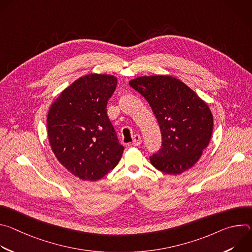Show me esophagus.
Masks as SVG:
<instances>
[{
  "instance_id": "obj_1",
  "label": "esophagus",
  "mask_w": 252,
  "mask_h": 252,
  "mask_svg": "<svg viewBox=\"0 0 252 252\" xmlns=\"http://www.w3.org/2000/svg\"><path fill=\"white\" fill-rule=\"evenodd\" d=\"M141 142V137L139 134H134L133 135V140H132V146L133 147H138Z\"/></svg>"
}]
</instances>
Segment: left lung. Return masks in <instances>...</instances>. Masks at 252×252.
<instances>
[{"label": "left lung", "mask_w": 252, "mask_h": 252, "mask_svg": "<svg viewBox=\"0 0 252 252\" xmlns=\"http://www.w3.org/2000/svg\"><path fill=\"white\" fill-rule=\"evenodd\" d=\"M150 103L161 132V149L152 164L167 174L192 167L208 146L213 118L204 102L185 83L170 76L139 77L129 82Z\"/></svg>", "instance_id": "obj_1"}]
</instances>
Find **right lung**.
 Listing matches in <instances>:
<instances>
[{"mask_svg":"<svg viewBox=\"0 0 252 252\" xmlns=\"http://www.w3.org/2000/svg\"><path fill=\"white\" fill-rule=\"evenodd\" d=\"M117 84L111 75L84 76L63 90L49 110L52 151L63 166L83 181H98L123 156L125 148L106 114Z\"/></svg>","mask_w":252,"mask_h":252,"instance_id":"right-lung-1","label":"right lung"}]
</instances>
